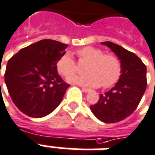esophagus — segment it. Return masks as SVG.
Masks as SVG:
<instances>
[{"instance_id":"obj_1","label":"esophagus","mask_w":155,"mask_h":155,"mask_svg":"<svg viewBox=\"0 0 155 155\" xmlns=\"http://www.w3.org/2000/svg\"><path fill=\"white\" fill-rule=\"evenodd\" d=\"M81 90H82L83 91H85V92H89V91H91V90H90V89L85 88V87H83V86L81 87Z\"/></svg>"}]
</instances>
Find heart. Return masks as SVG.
I'll return each instance as SVG.
<instances>
[{"label":"heart","mask_w":155,"mask_h":155,"mask_svg":"<svg viewBox=\"0 0 155 155\" xmlns=\"http://www.w3.org/2000/svg\"><path fill=\"white\" fill-rule=\"evenodd\" d=\"M80 62H88L84 71L86 74L76 75L68 80L70 83L102 88L113 85L122 74V63L114 53H105L97 47L86 46L77 51ZM56 68L59 74L65 78L74 75L77 71V64L69 53L63 54L57 61Z\"/></svg>","instance_id":"1"}]
</instances>
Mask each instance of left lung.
<instances>
[{"instance_id": "obj_1", "label": "left lung", "mask_w": 155, "mask_h": 155, "mask_svg": "<svg viewBox=\"0 0 155 155\" xmlns=\"http://www.w3.org/2000/svg\"><path fill=\"white\" fill-rule=\"evenodd\" d=\"M119 57L122 74L114 87L101 94L93 114L101 122L114 123L127 118L138 107L147 86L146 66L137 55L111 42H102Z\"/></svg>"}]
</instances>
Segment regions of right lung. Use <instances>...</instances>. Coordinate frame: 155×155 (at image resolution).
<instances>
[{
  "label": "right lung",
  "instance_id": "add662e5",
  "mask_svg": "<svg viewBox=\"0 0 155 155\" xmlns=\"http://www.w3.org/2000/svg\"><path fill=\"white\" fill-rule=\"evenodd\" d=\"M67 47L55 40H40L8 60L6 87L14 104L24 114L43 117L61 102L70 85L59 75L56 64Z\"/></svg>",
  "mask_w": 155,
  "mask_h": 155
}]
</instances>
